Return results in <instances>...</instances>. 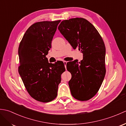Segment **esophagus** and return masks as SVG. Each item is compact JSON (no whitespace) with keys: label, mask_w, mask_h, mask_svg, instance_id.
<instances>
[{"label":"esophagus","mask_w":126,"mask_h":126,"mask_svg":"<svg viewBox=\"0 0 126 126\" xmlns=\"http://www.w3.org/2000/svg\"><path fill=\"white\" fill-rule=\"evenodd\" d=\"M63 63H64V66H65V69H66V63H67V62H66V61H64L63 62Z\"/></svg>","instance_id":"esophagus-1"}]
</instances>
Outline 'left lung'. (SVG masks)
I'll list each match as a JSON object with an SVG mask.
<instances>
[{
    "mask_svg": "<svg viewBox=\"0 0 126 126\" xmlns=\"http://www.w3.org/2000/svg\"><path fill=\"white\" fill-rule=\"evenodd\" d=\"M58 29L73 47H77L83 57L66 64L71 74L69 81L71 93L79 101H87L97 93L106 74V47L97 30L82 18L63 20Z\"/></svg>",
    "mask_w": 126,
    "mask_h": 126,
    "instance_id": "8db88e82",
    "label": "left lung"
}]
</instances>
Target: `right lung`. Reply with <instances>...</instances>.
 Here are the masks:
<instances>
[{
    "label": "right lung",
    "instance_id": "right-lung-1",
    "mask_svg": "<svg viewBox=\"0 0 126 126\" xmlns=\"http://www.w3.org/2000/svg\"><path fill=\"white\" fill-rule=\"evenodd\" d=\"M61 20L39 22L26 30L18 48V72L32 97L42 102L57 95L61 76L65 69L62 62L49 63L46 55Z\"/></svg>",
    "mask_w": 126,
    "mask_h": 126
}]
</instances>
